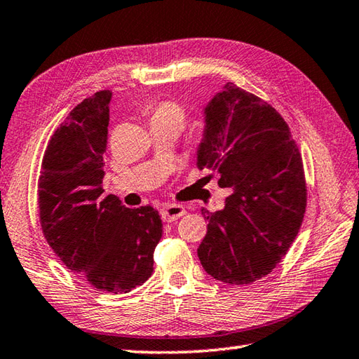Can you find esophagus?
Returning <instances> with one entry per match:
<instances>
[{
	"instance_id": "1",
	"label": "esophagus",
	"mask_w": 359,
	"mask_h": 359,
	"mask_svg": "<svg viewBox=\"0 0 359 359\" xmlns=\"http://www.w3.org/2000/svg\"><path fill=\"white\" fill-rule=\"evenodd\" d=\"M160 215L163 217V221L172 222L175 219H179L180 216L185 215V207L179 205V203H166V205L161 207Z\"/></svg>"
}]
</instances>
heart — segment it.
Masks as SVG:
<instances>
[{
	"label": "heart",
	"mask_w": 359,
	"mask_h": 359,
	"mask_svg": "<svg viewBox=\"0 0 359 359\" xmlns=\"http://www.w3.org/2000/svg\"><path fill=\"white\" fill-rule=\"evenodd\" d=\"M152 118H166V119H174L179 124H184L185 121V110L177 102L165 101L160 102L156 109L152 111Z\"/></svg>",
	"instance_id": "1"
}]
</instances>
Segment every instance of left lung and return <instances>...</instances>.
Returning <instances> with one entry per match:
<instances>
[{
	"label": "left lung",
	"instance_id": "left-lung-1",
	"mask_svg": "<svg viewBox=\"0 0 359 359\" xmlns=\"http://www.w3.org/2000/svg\"><path fill=\"white\" fill-rule=\"evenodd\" d=\"M203 114L198 168L216 171L231 194L219 212L203 213L198 255L213 278L249 285L276 269L296 240L306 207L304 163L282 115L233 82Z\"/></svg>",
	"mask_w": 359,
	"mask_h": 359
}]
</instances>
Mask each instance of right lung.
<instances>
[{"mask_svg": "<svg viewBox=\"0 0 359 359\" xmlns=\"http://www.w3.org/2000/svg\"><path fill=\"white\" fill-rule=\"evenodd\" d=\"M110 90L69 111L45 151L39 177L45 240L68 269L96 290L123 294L154 271L163 226L151 205L128 208L102 196Z\"/></svg>", "mask_w": 359, "mask_h": 359, "instance_id": "obj_1", "label": "right lung"}]
</instances>
